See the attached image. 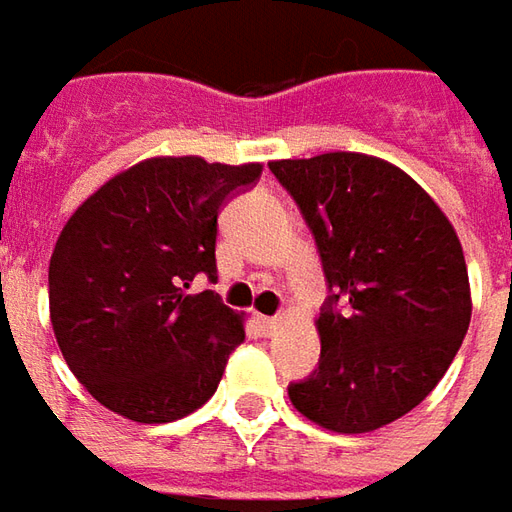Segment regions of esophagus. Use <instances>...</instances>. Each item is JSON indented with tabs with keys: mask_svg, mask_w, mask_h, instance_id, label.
<instances>
[{
	"mask_svg": "<svg viewBox=\"0 0 512 512\" xmlns=\"http://www.w3.org/2000/svg\"><path fill=\"white\" fill-rule=\"evenodd\" d=\"M256 324L262 327L264 335H273V332L281 327V318L279 315H259V318H256Z\"/></svg>",
	"mask_w": 512,
	"mask_h": 512,
	"instance_id": "1",
	"label": "esophagus"
}]
</instances>
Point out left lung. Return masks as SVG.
I'll list each match as a JSON object with an SVG mask.
<instances>
[{
	"mask_svg": "<svg viewBox=\"0 0 512 512\" xmlns=\"http://www.w3.org/2000/svg\"><path fill=\"white\" fill-rule=\"evenodd\" d=\"M315 236L327 304L321 360L287 386L321 428L366 434L420 406L471 324L462 245L440 205L392 163L358 152L273 160Z\"/></svg>",
	"mask_w": 512,
	"mask_h": 512,
	"instance_id": "1",
	"label": "left lung"
}]
</instances>
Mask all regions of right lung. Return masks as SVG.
Listing matches in <instances>:
<instances>
[{
  "mask_svg": "<svg viewBox=\"0 0 512 512\" xmlns=\"http://www.w3.org/2000/svg\"><path fill=\"white\" fill-rule=\"evenodd\" d=\"M259 177V163L149 157L67 219L50 259V321L101 406L171 423L216 392L245 321L191 281H216L219 208Z\"/></svg>",
  "mask_w": 512,
  "mask_h": 512,
  "instance_id": "right-lung-1",
  "label": "right lung"
}]
</instances>
